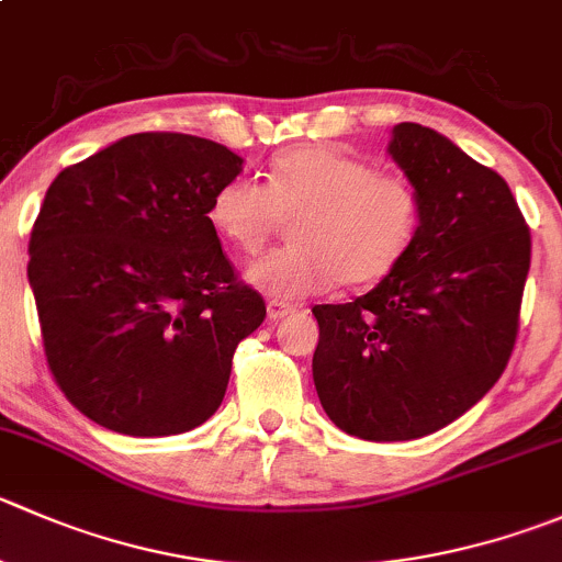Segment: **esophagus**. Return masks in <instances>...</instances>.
<instances>
[{
    "instance_id": "34e87169",
    "label": "esophagus",
    "mask_w": 562,
    "mask_h": 562,
    "mask_svg": "<svg viewBox=\"0 0 562 562\" xmlns=\"http://www.w3.org/2000/svg\"><path fill=\"white\" fill-rule=\"evenodd\" d=\"M266 310H269V318L271 321H280V318H288V315L296 313V304L282 302V299H269Z\"/></svg>"
}]
</instances>
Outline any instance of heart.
<instances>
[{"label":"heart","instance_id":"b5f03b06","mask_svg":"<svg viewBox=\"0 0 562 562\" xmlns=\"http://www.w3.org/2000/svg\"><path fill=\"white\" fill-rule=\"evenodd\" d=\"M214 231L241 252H258L293 220L291 247L252 260L247 280L277 299H299L340 282L384 280L414 244L419 194L401 172L326 145L277 156L266 187L249 176L222 183L209 205Z\"/></svg>","mask_w":562,"mask_h":562}]
</instances>
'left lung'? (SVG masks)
<instances>
[{
	"label": "left lung",
	"instance_id": "8db88e82",
	"mask_svg": "<svg viewBox=\"0 0 562 562\" xmlns=\"http://www.w3.org/2000/svg\"><path fill=\"white\" fill-rule=\"evenodd\" d=\"M386 150L419 194L417 236L373 291L315 304L313 381L340 431L406 442L450 426L503 375L530 227L503 176L434 128L397 123Z\"/></svg>",
	"mask_w": 562,
	"mask_h": 562
}]
</instances>
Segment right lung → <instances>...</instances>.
<instances>
[{
  "label": "right lung",
  "mask_w": 562,
  "mask_h": 562,
  "mask_svg": "<svg viewBox=\"0 0 562 562\" xmlns=\"http://www.w3.org/2000/svg\"><path fill=\"white\" fill-rule=\"evenodd\" d=\"M241 165L203 136L148 131L48 187L26 277L48 370L98 426L172 437L220 408L236 346L266 318L209 220Z\"/></svg>",
  "instance_id": "add662e5"
}]
</instances>
